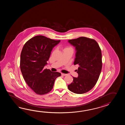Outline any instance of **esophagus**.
Segmentation results:
<instances>
[{
    "mask_svg": "<svg viewBox=\"0 0 125 125\" xmlns=\"http://www.w3.org/2000/svg\"><path fill=\"white\" fill-rule=\"evenodd\" d=\"M61 74L62 75H63V76H66V75H67L66 74H64V73H62Z\"/></svg>",
    "mask_w": 125,
    "mask_h": 125,
    "instance_id": "1",
    "label": "esophagus"
}]
</instances>
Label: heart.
<instances>
[{
    "mask_svg": "<svg viewBox=\"0 0 125 125\" xmlns=\"http://www.w3.org/2000/svg\"><path fill=\"white\" fill-rule=\"evenodd\" d=\"M68 48H69V47H68Z\"/></svg>",
    "mask_w": 125,
    "mask_h": 125,
    "instance_id": "1",
    "label": "heart"
}]
</instances>
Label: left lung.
Segmentation results:
<instances>
[{
	"label": "left lung",
	"mask_w": 125,
	"mask_h": 125,
	"mask_svg": "<svg viewBox=\"0 0 125 125\" xmlns=\"http://www.w3.org/2000/svg\"><path fill=\"white\" fill-rule=\"evenodd\" d=\"M68 42L75 47L77 52L74 64L79 67L78 77H73V82L68 85V88L74 93H86L96 85L101 74V49L95 40L88 37H80Z\"/></svg>",
	"instance_id": "obj_1"
}]
</instances>
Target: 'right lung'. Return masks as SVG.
I'll return each instance as SVG.
<instances>
[{"label":"right lung","instance_id":"obj_1","mask_svg":"<svg viewBox=\"0 0 125 125\" xmlns=\"http://www.w3.org/2000/svg\"><path fill=\"white\" fill-rule=\"evenodd\" d=\"M60 42L38 35L28 41L22 48L20 59L22 74L27 84L38 95L50 92L55 80L61 75L58 72L43 69L53 48Z\"/></svg>","mask_w":125,"mask_h":125}]
</instances>
